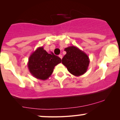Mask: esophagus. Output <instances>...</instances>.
<instances>
[{
	"mask_svg": "<svg viewBox=\"0 0 120 120\" xmlns=\"http://www.w3.org/2000/svg\"><path fill=\"white\" fill-rule=\"evenodd\" d=\"M59 57H60V58L61 59H62V58H63V56H62L61 55H59Z\"/></svg>",
	"mask_w": 120,
	"mask_h": 120,
	"instance_id": "34e87169",
	"label": "esophagus"
}]
</instances>
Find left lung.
<instances>
[{"label": "left lung", "mask_w": 120, "mask_h": 120, "mask_svg": "<svg viewBox=\"0 0 120 120\" xmlns=\"http://www.w3.org/2000/svg\"><path fill=\"white\" fill-rule=\"evenodd\" d=\"M64 51L67 53L62 59V63L67 67L69 72L77 77L85 74L90 64L87 55L74 46L65 48Z\"/></svg>", "instance_id": "1"}]
</instances>
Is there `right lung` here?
<instances>
[{
    "label": "right lung",
    "instance_id": "right-lung-1",
    "mask_svg": "<svg viewBox=\"0 0 120 120\" xmlns=\"http://www.w3.org/2000/svg\"><path fill=\"white\" fill-rule=\"evenodd\" d=\"M61 62V59L53 52L48 53L43 47H39L30 55L27 67L34 77L45 81L51 75L55 67Z\"/></svg>",
    "mask_w": 120,
    "mask_h": 120
}]
</instances>
